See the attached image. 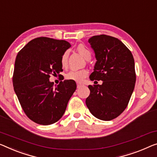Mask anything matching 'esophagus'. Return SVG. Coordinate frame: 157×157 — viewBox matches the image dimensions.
I'll return each mask as SVG.
<instances>
[{
    "mask_svg": "<svg viewBox=\"0 0 157 157\" xmlns=\"http://www.w3.org/2000/svg\"><path fill=\"white\" fill-rule=\"evenodd\" d=\"M83 85H84L83 84H82L80 82H77V87H78V88L81 87V86H83Z\"/></svg>",
    "mask_w": 157,
    "mask_h": 157,
    "instance_id": "esophagus-1",
    "label": "esophagus"
}]
</instances>
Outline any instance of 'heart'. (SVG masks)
I'll use <instances>...</instances> for the list:
<instances>
[{
  "label": "heart",
  "instance_id": "b5f03b06",
  "mask_svg": "<svg viewBox=\"0 0 157 157\" xmlns=\"http://www.w3.org/2000/svg\"><path fill=\"white\" fill-rule=\"evenodd\" d=\"M77 50L80 54L85 58L86 60L90 59L91 56V51L84 45H79L77 47ZM67 59H68V52L65 51L62 55L61 59H60V63L63 67H65L67 66ZM89 72L85 69L82 70H72L70 72L65 75V78L69 80H72L77 82H81L85 79L88 75Z\"/></svg>",
  "mask_w": 157,
  "mask_h": 157
}]
</instances>
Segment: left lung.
<instances>
[{
    "mask_svg": "<svg viewBox=\"0 0 157 157\" xmlns=\"http://www.w3.org/2000/svg\"><path fill=\"white\" fill-rule=\"evenodd\" d=\"M88 41L97 59L90 79L103 83L88 86L90 94L86 105L96 118L113 120L126 109L134 90V58L125 44L115 37L101 34L91 37Z\"/></svg>",
    "mask_w": 157,
    "mask_h": 157,
    "instance_id": "8db88e82",
    "label": "left lung"
}]
</instances>
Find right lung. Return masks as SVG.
<instances>
[{"instance_id": "add662e5", "label": "right lung", "mask_w": 157, "mask_h": 157, "mask_svg": "<svg viewBox=\"0 0 157 157\" xmlns=\"http://www.w3.org/2000/svg\"><path fill=\"white\" fill-rule=\"evenodd\" d=\"M71 46L65 40L38 37L17 53L13 76L14 90L23 111L34 123L48 125L57 122L76 90L75 81H60L56 87L49 81L51 74L63 71L60 59Z\"/></svg>"}]
</instances>
